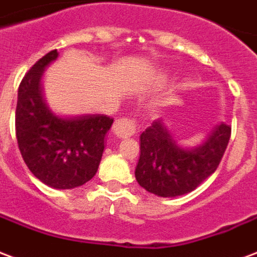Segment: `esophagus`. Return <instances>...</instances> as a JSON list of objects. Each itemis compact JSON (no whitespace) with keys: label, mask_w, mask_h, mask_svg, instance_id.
<instances>
[{"label":"esophagus","mask_w":257,"mask_h":257,"mask_svg":"<svg viewBox=\"0 0 257 257\" xmlns=\"http://www.w3.org/2000/svg\"><path fill=\"white\" fill-rule=\"evenodd\" d=\"M113 134L119 138H130L136 134L137 131V124L136 121L131 120V119H126V117H121L119 120L113 123Z\"/></svg>","instance_id":"esophagus-1"}]
</instances>
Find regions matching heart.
<instances>
[{"label":"heart","mask_w":257,"mask_h":257,"mask_svg":"<svg viewBox=\"0 0 257 257\" xmlns=\"http://www.w3.org/2000/svg\"><path fill=\"white\" fill-rule=\"evenodd\" d=\"M157 80L160 84H164V82H167V81L169 80V74H168V73H161V74L157 77Z\"/></svg>","instance_id":"obj_1"}]
</instances>
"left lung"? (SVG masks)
Returning a JSON list of instances; mask_svg holds the SVG:
<instances>
[{
  "label": "left lung",
  "instance_id": "obj_1",
  "mask_svg": "<svg viewBox=\"0 0 257 257\" xmlns=\"http://www.w3.org/2000/svg\"><path fill=\"white\" fill-rule=\"evenodd\" d=\"M223 121L209 131L196 146H181L165 121L156 120L140 137V160L136 179L148 192L176 198L200 186L218 168L230 138Z\"/></svg>",
  "mask_w": 257,
  "mask_h": 257
}]
</instances>
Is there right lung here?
<instances>
[{"mask_svg":"<svg viewBox=\"0 0 257 257\" xmlns=\"http://www.w3.org/2000/svg\"><path fill=\"white\" fill-rule=\"evenodd\" d=\"M50 51L21 81L17 93L16 137L24 163L35 177L57 190H71L97 172L108 130L107 115H57L43 94L44 70L58 58Z\"/></svg>","mask_w":257,"mask_h":257,"instance_id":"1","label":"right lung"}]
</instances>
